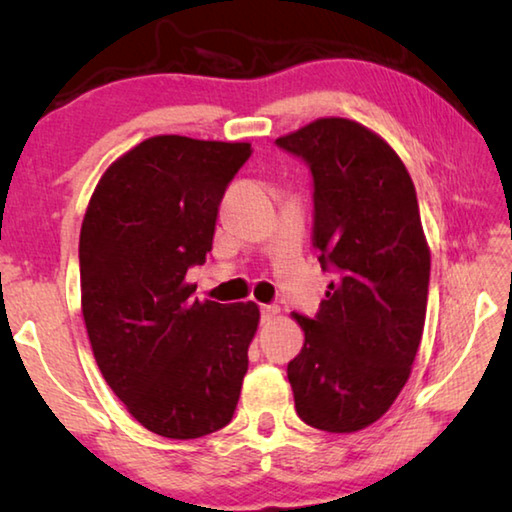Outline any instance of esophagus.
<instances>
[{"instance_id":"obj_1","label":"esophagus","mask_w":512,"mask_h":512,"mask_svg":"<svg viewBox=\"0 0 512 512\" xmlns=\"http://www.w3.org/2000/svg\"><path fill=\"white\" fill-rule=\"evenodd\" d=\"M277 314H280V307L262 305V320H264V323H268V320H273Z\"/></svg>"}]
</instances>
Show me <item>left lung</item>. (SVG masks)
<instances>
[{
    "instance_id": "left-lung-1",
    "label": "left lung",
    "mask_w": 512,
    "mask_h": 512,
    "mask_svg": "<svg viewBox=\"0 0 512 512\" xmlns=\"http://www.w3.org/2000/svg\"><path fill=\"white\" fill-rule=\"evenodd\" d=\"M275 144L314 178V246L336 273L314 318L291 314L305 345L287 375L309 427L352 433L377 422L411 375L429 293V246L413 180L366 126L325 117Z\"/></svg>"
}]
</instances>
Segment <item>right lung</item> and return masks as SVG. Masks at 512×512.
Returning a JSON list of instances; mask_svg holds the SVG:
<instances>
[{
    "label": "right lung",
    "mask_w": 512,
    "mask_h": 512,
    "mask_svg": "<svg viewBox=\"0 0 512 512\" xmlns=\"http://www.w3.org/2000/svg\"><path fill=\"white\" fill-rule=\"evenodd\" d=\"M248 142L155 135L103 173L81 225V309L103 379L164 438H201L235 415L259 323L255 302L192 298L225 187Z\"/></svg>",
    "instance_id": "add662e5"
}]
</instances>
